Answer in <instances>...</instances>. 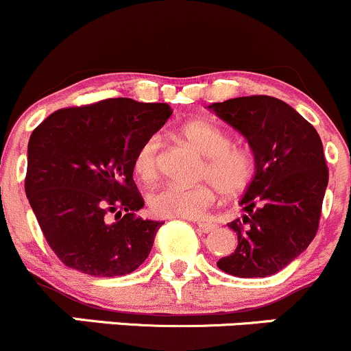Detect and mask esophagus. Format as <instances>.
I'll return each instance as SVG.
<instances>
[{
	"label": "esophagus",
	"instance_id": "34e87169",
	"mask_svg": "<svg viewBox=\"0 0 351 351\" xmlns=\"http://www.w3.org/2000/svg\"><path fill=\"white\" fill-rule=\"evenodd\" d=\"M197 228L200 229L202 232H210V231H214V229L217 228V226H215V224H212V222H204V221H198V222H197Z\"/></svg>",
	"mask_w": 351,
	"mask_h": 351
}]
</instances>
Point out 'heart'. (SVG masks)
I'll list each match as a JSON object with an SVG mask.
<instances>
[{
  "label": "heart",
  "instance_id": "1",
  "mask_svg": "<svg viewBox=\"0 0 351 351\" xmlns=\"http://www.w3.org/2000/svg\"><path fill=\"white\" fill-rule=\"evenodd\" d=\"M180 134L205 156L197 185L166 183L149 193L147 204L158 217H200L217 198L219 190L232 197L243 193L253 183L258 158L253 146L234 143L222 125L207 120H192L180 127ZM161 166V136L151 134L134 154V171L144 182H153Z\"/></svg>",
  "mask_w": 351,
  "mask_h": 351
}]
</instances>
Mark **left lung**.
<instances>
[{"label":"left lung","mask_w":351,"mask_h":351,"mask_svg":"<svg viewBox=\"0 0 351 351\" xmlns=\"http://www.w3.org/2000/svg\"><path fill=\"white\" fill-rule=\"evenodd\" d=\"M208 108L246 137L258 171L239 204L246 214L229 228L238 247L217 261L234 277H268L295 260L316 236L328 186L323 143L290 105L267 95L212 104Z\"/></svg>","instance_id":"8db88e82"}]
</instances>
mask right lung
<instances>
[{"instance_id":"right-lung-1","label":"right lung","mask_w":351,"mask_h":351,"mask_svg":"<svg viewBox=\"0 0 351 351\" xmlns=\"http://www.w3.org/2000/svg\"><path fill=\"white\" fill-rule=\"evenodd\" d=\"M173 110L108 98L51 113L28 141L25 193L56 256L91 277L139 268L162 222L136 215L144 198L134 154Z\"/></svg>"}]
</instances>
